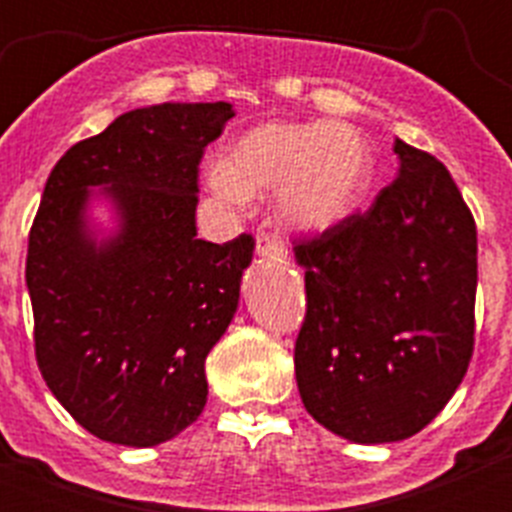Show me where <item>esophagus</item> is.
I'll list each match as a JSON object with an SVG mask.
<instances>
[{"label": "esophagus", "instance_id": "esophagus-1", "mask_svg": "<svg viewBox=\"0 0 512 512\" xmlns=\"http://www.w3.org/2000/svg\"><path fill=\"white\" fill-rule=\"evenodd\" d=\"M255 252L257 257H267V260H285L287 257L282 240H277V235H270V232H260V235H257Z\"/></svg>", "mask_w": 512, "mask_h": 512}]
</instances>
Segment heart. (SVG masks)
Instances as JSON below:
<instances>
[{
  "label": "heart",
  "mask_w": 512,
  "mask_h": 512,
  "mask_svg": "<svg viewBox=\"0 0 512 512\" xmlns=\"http://www.w3.org/2000/svg\"><path fill=\"white\" fill-rule=\"evenodd\" d=\"M369 173V148L347 123L270 121L237 138L208 180L230 200L280 190L282 220L319 235L354 213Z\"/></svg>",
  "instance_id": "obj_1"
}]
</instances>
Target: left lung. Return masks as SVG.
I'll list each match as a JSON object with an SVG mask.
<instances>
[{
  "instance_id": "left-lung-1",
  "label": "left lung",
  "mask_w": 512,
  "mask_h": 512,
  "mask_svg": "<svg viewBox=\"0 0 512 512\" xmlns=\"http://www.w3.org/2000/svg\"><path fill=\"white\" fill-rule=\"evenodd\" d=\"M399 173L366 213L294 247L307 314L294 344L304 409L352 443L411 438L473 354L478 240L441 160L394 141Z\"/></svg>"
}]
</instances>
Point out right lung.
I'll use <instances>...</instances> for the list:
<instances>
[{
	"label": "right lung",
	"instance_id": "1",
	"mask_svg": "<svg viewBox=\"0 0 512 512\" xmlns=\"http://www.w3.org/2000/svg\"><path fill=\"white\" fill-rule=\"evenodd\" d=\"M230 103H158L61 156L29 232L41 376L96 438L148 448L208 401L205 359L240 302L255 240H198V163ZM99 190L96 191L95 188ZM96 199L112 225L95 223Z\"/></svg>",
	"mask_w": 512,
	"mask_h": 512
}]
</instances>
